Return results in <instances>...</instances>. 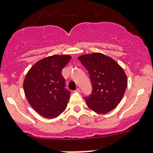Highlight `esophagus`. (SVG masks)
Masks as SVG:
<instances>
[{"label": "esophagus", "mask_w": 153, "mask_h": 153, "mask_svg": "<svg viewBox=\"0 0 153 153\" xmlns=\"http://www.w3.org/2000/svg\"><path fill=\"white\" fill-rule=\"evenodd\" d=\"M75 93H81V90H80L79 88H77L76 90H75Z\"/></svg>", "instance_id": "34e87169"}]
</instances>
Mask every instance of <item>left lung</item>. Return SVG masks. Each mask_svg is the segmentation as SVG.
Segmentation results:
<instances>
[{"instance_id":"obj_1","label":"left lung","mask_w":153,"mask_h":153,"mask_svg":"<svg viewBox=\"0 0 153 153\" xmlns=\"http://www.w3.org/2000/svg\"><path fill=\"white\" fill-rule=\"evenodd\" d=\"M78 59L88 70L93 87L91 95L84 98L87 106L98 114H108L123 97L126 74L114 59L102 53L83 54Z\"/></svg>"}]
</instances>
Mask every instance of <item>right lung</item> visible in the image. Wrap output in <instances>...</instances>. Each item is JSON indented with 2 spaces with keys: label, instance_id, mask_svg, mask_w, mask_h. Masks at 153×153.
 Segmentation results:
<instances>
[{
  "label": "right lung",
  "instance_id": "add662e5",
  "mask_svg": "<svg viewBox=\"0 0 153 153\" xmlns=\"http://www.w3.org/2000/svg\"><path fill=\"white\" fill-rule=\"evenodd\" d=\"M69 55H52L39 60L30 69L23 82L25 96L39 115L54 119L65 111L70 98L62 69L71 60Z\"/></svg>",
  "mask_w": 153,
  "mask_h": 153
}]
</instances>
